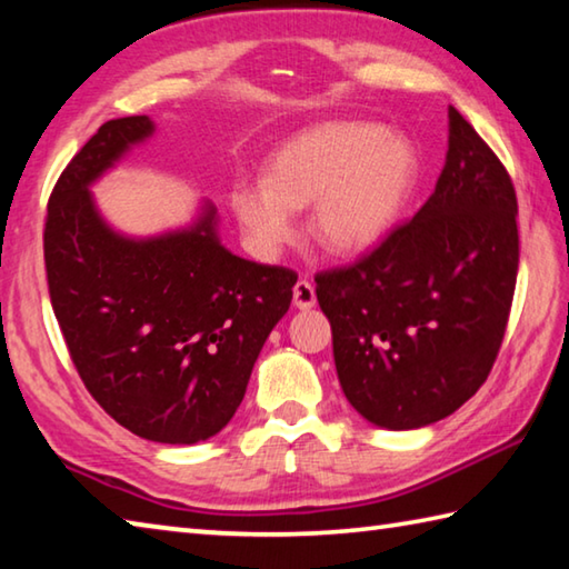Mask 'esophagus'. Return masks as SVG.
I'll return each instance as SVG.
<instances>
[{"instance_id":"obj_1","label":"esophagus","mask_w":569,"mask_h":569,"mask_svg":"<svg viewBox=\"0 0 569 569\" xmlns=\"http://www.w3.org/2000/svg\"><path fill=\"white\" fill-rule=\"evenodd\" d=\"M293 306L301 308V311H308V308L316 306V288L311 281H306V278H301L293 286Z\"/></svg>"}]
</instances>
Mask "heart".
I'll return each mask as SVG.
<instances>
[{"mask_svg": "<svg viewBox=\"0 0 569 569\" xmlns=\"http://www.w3.org/2000/svg\"><path fill=\"white\" fill-rule=\"evenodd\" d=\"M416 181L410 143L370 123L328 121L286 141L263 181H239L231 206L261 253L296 236L298 209L311 206L308 231L336 256L363 253L396 223Z\"/></svg>", "mask_w": 569, "mask_h": 569, "instance_id": "obj_1", "label": "heart"}]
</instances>
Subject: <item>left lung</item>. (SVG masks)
Here are the masks:
<instances>
[{"instance_id":"8db88e82","label":"left lung","mask_w":569,"mask_h":569,"mask_svg":"<svg viewBox=\"0 0 569 569\" xmlns=\"http://www.w3.org/2000/svg\"><path fill=\"white\" fill-rule=\"evenodd\" d=\"M436 191L373 251L316 276L340 388L388 430L448 418L488 380L520 263L508 169L450 107Z\"/></svg>"}]
</instances>
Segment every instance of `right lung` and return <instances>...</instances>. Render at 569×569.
<instances>
[{
	"instance_id": "obj_1",
	"label": "right lung",
	"mask_w": 569,
	"mask_h": 569,
	"mask_svg": "<svg viewBox=\"0 0 569 569\" xmlns=\"http://www.w3.org/2000/svg\"><path fill=\"white\" fill-rule=\"evenodd\" d=\"M151 133L149 117L111 119L61 171L47 203V283L91 398L133 436L191 446L241 406L298 276L226 251L211 203L183 231H111L89 183Z\"/></svg>"
}]
</instances>
